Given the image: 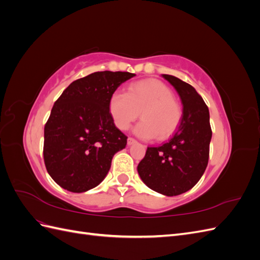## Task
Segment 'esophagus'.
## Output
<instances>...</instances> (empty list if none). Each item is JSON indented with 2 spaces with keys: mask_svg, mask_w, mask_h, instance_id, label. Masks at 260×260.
Here are the masks:
<instances>
[{
  "mask_svg": "<svg viewBox=\"0 0 260 260\" xmlns=\"http://www.w3.org/2000/svg\"><path fill=\"white\" fill-rule=\"evenodd\" d=\"M127 142H128V145H133V144L137 143V140H135L133 138H128Z\"/></svg>",
  "mask_w": 260,
  "mask_h": 260,
  "instance_id": "esophagus-1",
  "label": "esophagus"
}]
</instances>
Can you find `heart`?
Listing matches in <instances>:
<instances>
[{
    "instance_id": "obj_1",
    "label": "heart",
    "mask_w": 260,
    "mask_h": 260,
    "mask_svg": "<svg viewBox=\"0 0 260 260\" xmlns=\"http://www.w3.org/2000/svg\"><path fill=\"white\" fill-rule=\"evenodd\" d=\"M109 113L116 127L127 130L139 117L135 133L149 140L157 136L165 140L174 133L182 118V109L174 99V92L165 83L142 80L129 85L127 93L116 92L109 100Z\"/></svg>"
}]
</instances>
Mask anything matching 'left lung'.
<instances>
[{"label":"left lung","instance_id":"8db88e82","mask_svg":"<svg viewBox=\"0 0 260 260\" xmlns=\"http://www.w3.org/2000/svg\"><path fill=\"white\" fill-rule=\"evenodd\" d=\"M161 76L178 92L183 115L168 142L147 147L138 172L153 191L176 196L191 190L202 178L208 164L212 133L208 107L193 86L175 76Z\"/></svg>","mask_w":260,"mask_h":260}]
</instances>
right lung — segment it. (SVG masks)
<instances>
[{
  "label": "right lung",
  "mask_w": 260,
  "mask_h": 260,
  "mask_svg": "<svg viewBox=\"0 0 260 260\" xmlns=\"http://www.w3.org/2000/svg\"><path fill=\"white\" fill-rule=\"evenodd\" d=\"M98 72L70 83L55 102L44 127L46 170L59 186L82 193L98 186L114 155L127 145L109 113V100L122 82L135 77Z\"/></svg>",
  "instance_id": "1"
}]
</instances>
